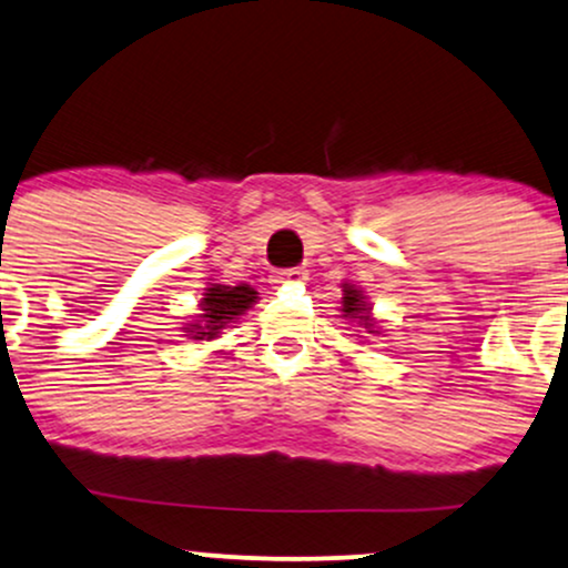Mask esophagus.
Here are the masks:
<instances>
[{"mask_svg": "<svg viewBox=\"0 0 568 568\" xmlns=\"http://www.w3.org/2000/svg\"><path fill=\"white\" fill-rule=\"evenodd\" d=\"M297 282H305V271L300 268H290V271H282L273 276V284H297Z\"/></svg>", "mask_w": 568, "mask_h": 568, "instance_id": "esophagus-1", "label": "esophagus"}]
</instances>
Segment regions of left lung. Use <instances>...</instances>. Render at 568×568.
Here are the masks:
<instances>
[{
  "instance_id": "8db88e82",
  "label": "left lung",
  "mask_w": 568,
  "mask_h": 568,
  "mask_svg": "<svg viewBox=\"0 0 568 568\" xmlns=\"http://www.w3.org/2000/svg\"><path fill=\"white\" fill-rule=\"evenodd\" d=\"M343 318H348L351 324H358L369 335H379V326L372 318V305L366 303V295L358 290L356 284H343Z\"/></svg>"
}]
</instances>
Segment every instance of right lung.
Instances as JSON below:
<instances>
[{
    "instance_id": "add662e5",
    "label": "right lung",
    "mask_w": 568,
    "mask_h": 568,
    "mask_svg": "<svg viewBox=\"0 0 568 568\" xmlns=\"http://www.w3.org/2000/svg\"><path fill=\"white\" fill-rule=\"evenodd\" d=\"M257 303V292L250 284H210L204 297L199 300L196 318L183 326L185 337L191 339H215L223 335L225 326L236 324L252 305Z\"/></svg>"
}]
</instances>
